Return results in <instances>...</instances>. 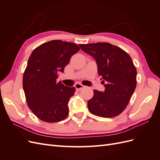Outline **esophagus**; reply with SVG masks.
Segmentation results:
<instances>
[{
	"label": "esophagus",
	"mask_w": 160,
	"mask_h": 160,
	"mask_svg": "<svg viewBox=\"0 0 160 160\" xmlns=\"http://www.w3.org/2000/svg\"><path fill=\"white\" fill-rule=\"evenodd\" d=\"M75 88L77 91H81L82 89H83L84 88V86L83 85L80 84V83H77L75 85Z\"/></svg>",
	"instance_id": "obj_1"
}]
</instances>
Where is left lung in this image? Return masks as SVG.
Instances as JSON below:
<instances>
[{
    "instance_id": "1",
    "label": "left lung",
    "mask_w": 160,
    "mask_h": 160,
    "mask_svg": "<svg viewBox=\"0 0 160 160\" xmlns=\"http://www.w3.org/2000/svg\"><path fill=\"white\" fill-rule=\"evenodd\" d=\"M82 51L93 57L98 74L105 83V91L93 90L88 102L90 112L99 117L110 118L126 108L136 88L137 70L132 58L121 48L109 42L80 44Z\"/></svg>"
}]
</instances>
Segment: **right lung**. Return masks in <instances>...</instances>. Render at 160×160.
I'll return each mask as SVG.
<instances>
[{"label":"right lung","instance_id":"right-lung-1","mask_svg":"<svg viewBox=\"0 0 160 160\" xmlns=\"http://www.w3.org/2000/svg\"><path fill=\"white\" fill-rule=\"evenodd\" d=\"M79 47L73 42L53 40L34 49L23 74L22 86L28 107L37 117L47 123L59 122L69 115L68 102L75 87L57 83L71 57Z\"/></svg>","mask_w":160,"mask_h":160}]
</instances>
